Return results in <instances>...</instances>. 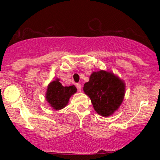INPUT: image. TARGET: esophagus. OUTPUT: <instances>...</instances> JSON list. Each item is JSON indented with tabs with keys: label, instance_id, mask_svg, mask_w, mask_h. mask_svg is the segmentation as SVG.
Segmentation results:
<instances>
[{
	"label": "esophagus",
	"instance_id": "obj_1",
	"mask_svg": "<svg viewBox=\"0 0 160 160\" xmlns=\"http://www.w3.org/2000/svg\"><path fill=\"white\" fill-rule=\"evenodd\" d=\"M77 89H78V92H81V84L80 83H77L76 84Z\"/></svg>",
	"mask_w": 160,
	"mask_h": 160
}]
</instances>
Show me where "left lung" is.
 I'll list each match as a JSON object with an SVG mask.
<instances>
[{"mask_svg":"<svg viewBox=\"0 0 160 160\" xmlns=\"http://www.w3.org/2000/svg\"><path fill=\"white\" fill-rule=\"evenodd\" d=\"M125 90L126 85L121 79L103 70L92 72L83 86L95 111L102 117H109L118 110L123 101Z\"/></svg>","mask_w":160,"mask_h":160,"instance_id":"1","label":"left lung"}]
</instances>
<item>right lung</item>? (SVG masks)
<instances>
[{"instance_id":"1","label":"right lung","mask_w":160,"mask_h":160,"mask_svg":"<svg viewBox=\"0 0 160 160\" xmlns=\"http://www.w3.org/2000/svg\"><path fill=\"white\" fill-rule=\"evenodd\" d=\"M76 92L75 86H63L59 82V79L57 78L48 85L46 99L53 109L61 110L67 105L71 96Z\"/></svg>"}]
</instances>
